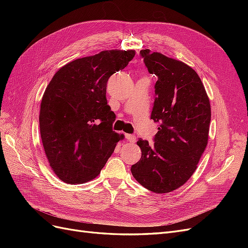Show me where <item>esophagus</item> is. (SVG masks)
I'll return each instance as SVG.
<instances>
[{"label":"esophagus","mask_w":248,"mask_h":248,"mask_svg":"<svg viewBox=\"0 0 248 248\" xmlns=\"http://www.w3.org/2000/svg\"><path fill=\"white\" fill-rule=\"evenodd\" d=\"M126 140L129 142H134L136 141L137 138H136V136H132V134H126Z\"/></svg>","instance_id":"obj_1"}]
</instances>
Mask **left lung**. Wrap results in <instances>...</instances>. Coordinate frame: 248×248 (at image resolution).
Segmentation results:
<instances>
[{
    "mask_svg": "<svg viewBox=\"0 0 248 248\" xmlns=\"http://www.w3.org/2000/svg\"><path fill=\"white\" fill-rule=\"evenodd\" d=\"M148 71L158 78L151 114L158 122L154 144L140 139V161L131 167L137 181L156 193L185 184L208 145L211 107L198 73L187 64L160 52L141 49Z\"/></svg>",
    "mask_w": 248,
    "mask_h": 248,
    "instance_id": "1",
    "label": "left lung"
}]
</instances>
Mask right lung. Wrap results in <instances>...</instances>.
Here are the masks:
<instances>
[{
    "label": "right lung",
    "mask_w": 248,
    "mask_h": 248,
    "mask_svg": "<svg viewBox=\"0 0 248 248\" xmlns=\"http://www.w3.org/2000/svg\"><path fill=\"white\" fill-rule=\"evenodd\" d=\"M136 50H102L60 68L40 104V136L49 167L68 184L91 181L100 174L123 134L112 131L115 112L107 84L124 69Z\"/></svg>",
    "instance_id": "obj_1"
}]
</instances>
